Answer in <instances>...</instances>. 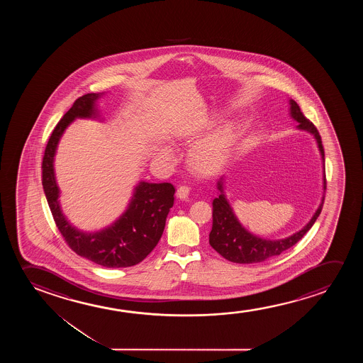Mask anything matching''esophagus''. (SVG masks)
I'll return each mask as SVG.
<instances>
[{
    "label": "esophagus",
    "mask_w": 363,
    "mask_h": 363,
    "mask_svg": "<svg viewBox=\"0 0 363 363\" xmlns=\"http://www.w3.org/2000/svg\"><path fill=\"white\" fill-rule=\"evenodd\" d=\"M189 187L187 186H179V189H177V197L179 199H186L189 197Z\"/></svg>",
    "instance_id": "34e87169"
}]
</instances>
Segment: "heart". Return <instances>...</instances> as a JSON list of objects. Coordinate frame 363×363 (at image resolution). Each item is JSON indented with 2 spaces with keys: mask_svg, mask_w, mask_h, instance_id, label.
<instances>
[{
  "mask_svg": "<svg viewBox=\"0 0 363 363\" xmlns=\"http://www.w3.org/2000/svg\"><path fill=\"white\" fill-rule=\"evenodd\" d=\"M201 131V128H194L184 131L182 136L194 139ZM234 141L233 125H224L220 129L214 131L204 139L199 140L192 149L189 150V162L192 169L201 174H209L218 167L223 161ZM161 159H169L171 152L167 147H160Z\"/></svg>",
  "mask_w": 363,
  "mask_h": 363,
  "instance_id": "1",
  "label": "heart"
}]
</instances>
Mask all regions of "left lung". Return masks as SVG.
<instances>
[{
	"label": "left lung",
	"instance_id": "1",
	"mask_svg": "<svg viewBox=\"0 0 363 363\" xmlns=\"http://www.w3.org/2000/svg\"><path fill=\"white\" fill-rule=\"evenodd\" d=\"M289 105H290V108H289L290 118L298 123L296 125V129L313 135V139L318 144V149L321 155V161H323V194L321 202L318 204V209L315 211L311 219L303 225V228L298 229V232H295L285 238H263V237H259L257 234L249 232L248 229L239 222L238 217L234 213L233 208L229 203L228 199L224 192V174H222L217 179V189L219 191V194L212 202L213 224H212V230L209 233V244L217 253L220 254L229 262L238 264L262 263L264 260L280 255L285 250L291 248L294 244L298 243V240L308 233L321 213L323 201H325V189H326L325 152H323L321 136L318 134V129L313 126V123H310L303 116L295 100H289Z\"/></svg>",
	"mask_w": 363,
	"mask_h": 363
}]
</instances>
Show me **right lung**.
<instances>
[{"label": "right lung", "instance_id": "obj_1", "mask_svg": "<svg viewBox=\"0 0 363 363\" xmlns=\"http://www.w3.org/2000/svg\"><path fill=\"white\" fill-rule=\"evenodd\" d=\"M105 93H89L74 101L50 135L42 162V184L55 224L75 253L105 268H128L143 262L159 243L174 201V186L140 181L119 218L96 232H84L70 223L60 207L55 157L62 136L75 119L100 120L98 100Z\"/></svg>", "mask_w": 363, "mask_h": 363}]
</instances>
